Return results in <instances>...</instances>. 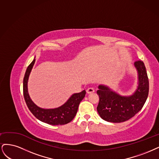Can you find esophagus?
<instances>
[{
    "mask_svg": "<svg viewBox=\"0 0 159 159\" xmlns=\"http://www.w3.org/2000/svg\"><path fill=\"white\" fill-rule=\"evenodd\" d=\"M86 93L88 94H92L94 93V89L93 88H89L86 90Z\"/></svg>",
    "mask_w": 159,
    "mask_h": 159,
    "instance_id": "34e87169",
    "label": "esophagus"
}]
</instances>
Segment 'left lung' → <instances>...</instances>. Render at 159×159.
I'll return each mask as SVG.
<instances>
[{
	"label": "left lung",
	"instance_id": "8db88e82",
	"mask_svg": "<svg viewBox=\"0 0 159 159\" xmlns=\"http://www.w3.org/2000/svg\"><path fill=\"white\" fill-rule=\"evenodd\" d=\"M134 65L137 71L138 85L132 95L122 96L109 86H98L97 111L102 119L112 123L124 122L134 117L144 106L149 89L146 68L141 61H136Z\"/></svg>",
	"mask_w": 159,
	"mask_h": 159
}]
</instances>
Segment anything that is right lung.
<instances>
[{
  "mask_svg": "<svg viewBox=\"0 0 159 159\" xmlns=\"http://www.w3.org/2000/svg\"><path fill=\"white\" fill-rule=\"evenodd\" d=\"M35 59L34 58L32 62L28 66L23 80L24 97L28 107L37 119L46 124L53 125L68 124L75 117L80 102L85 96V90L79 93L73 94L64 104L58 107L45 109L38 106L30 98L28 90L29 76L35 63Z\"/></svg>",
  "mask_w": 159,
  "mask_h": 159,
  "instance_id": "add662e5",
  "label": "right lung"
}]
</instances>
